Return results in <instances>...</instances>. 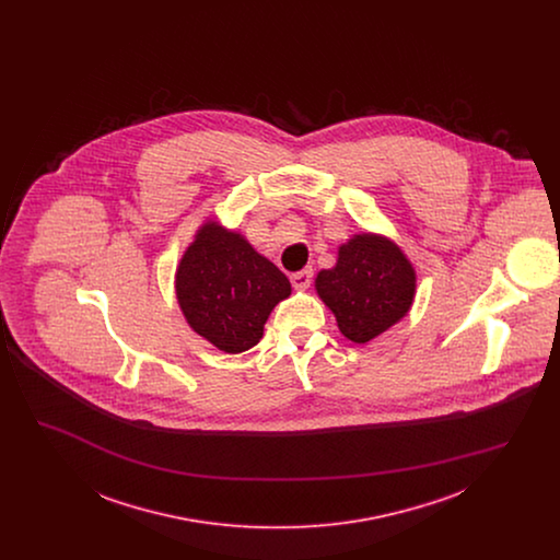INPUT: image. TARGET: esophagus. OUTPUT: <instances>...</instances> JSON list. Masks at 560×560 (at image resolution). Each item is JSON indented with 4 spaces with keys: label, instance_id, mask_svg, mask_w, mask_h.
I'll use <instances>...</instances> for the list:
<instances>
[{
    "label": "esophagus",
    "instance_id": "34e87169",
    "mask_svg": "<svg viewBox=\"0 0 560 560\" xmlns=\"http://www.w3.org/2000/svg\"><path fill=\"white\" fill-rule=\"evenodd\" d=\"M313 281V268H304L292 275V285L295 290H306Z\"/></svg>",
    "mask_w": 560,
    "mask_h": 560
}]
</instances>
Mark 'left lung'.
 <instances>
[{
  "label": "left lung",
  "instance_id": "1",
  "mask_svg": "<svg viewBox=\"0 0 560 560\" xmlns=\"http://www.w3.org/2000/svg\"><path fill=\"white\" fill-rule=\"evenodd\" d=\"M315 290L348 340L365 345L409 313L416 268L395 241L359 233L338 247L336 267L320 270Z\"/></svg>",
  "mask_w": 560,
  "mask_h": 560
}]
</instances>
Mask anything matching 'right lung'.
<instances>
[{
  "label": "right lung",
  "mask_w": 560,
  "mask_h": 560,
  "mask_svg": "<svg viewBox=\"0 0 560 560\" xmlns=\"http://www.w3.org/2000/svg\"><path fill=\"white\" fill-rule=\"evenodd\" d=\"M290 293V279L218 220L199 226L176 268V298L190 329L229 354L256 347L268 315Z\"/></svg>",
  "instance_id": "right-lung-1"
}]
</instances>
